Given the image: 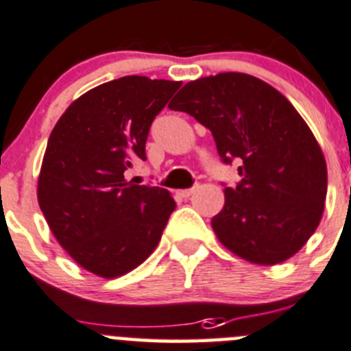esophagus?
<instances>
[{
    "instance_id": "34e87169",
    "label": "esophagus",
    "mask_w": 351,
    "mask_h": 351,
    "mask_svg": "<svg viewBox=\"0 0 351 351\" xmlns=\"http://www.w3.org/2000/svg\"><path fill=\"white\" fill-rule=\"evenodd\" d=\"M195 190H197V186H193V189H185V190H178V195H180V197H185V199H186V197H190V195H192V193H193V192H195Z\"/></svg>"
}]
</instances>
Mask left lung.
I'll return each instance as SVG.
<instances>
[{"label":"left lung","mask_w":351,"mask_h":351,"mask_svg":"<svg viewBox=\"0 0 351 351\" xmlns=\"http://www.w3.org/2000/svg\"><path fill=\"white\" fill-rule=\"evenodd\" d=\"M169 108L209 128L224 162H241V182L224 189L210 221L217 240L261 266L293 257L317 230L328 193L324 154L293 104L261 78L228 71L185 84Z\"/></svg>","instance_id":"8db88e82"}]
</instances>
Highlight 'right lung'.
Here are the masks:
<instances>
[{
	"instance_id": "1",
	"label": "right lung",
	"mask_w": 351,
	"mask_h": 351,
	"mask_svg": "<svg viewBox=\"0 0 351 351\" xmlns=\"http://www.w3.org/2000/svg\"><path fill=\"white\" fill-rule=\"evenodd\" d=\"M182 82L121 77L66 108L47 141L39 207L58 243L85 271L130 273L154 252L176 204L161 186L125 178L145 161L149 128Z\"/></svg>"
}]
</instances>
